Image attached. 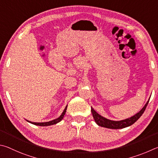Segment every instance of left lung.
I'll return each instance as SVG.
<instances>
[{"instance_id": "obj_1", "label": "left lung", "mask_w": 158, "mask_h": 158, "mask_svg": "<svg viewBox=\"0 0 158 158\" xmlns=\"http://www.w3.org/2000/svg\"><path fill=\"white\" fill-rule=\"evenodd\" d=\"M148 102H149V99L148 101L146 102L145 106L142 107V109L139 112H137L136 114H135L131 117L126 118V119H123V120H121V121H113V120H110V119H108V118H105L103 117V116L98 114V113L93 109L92 107H91V111H92L93 117L94 118L95 122L99 126L104 127V128H110V129H121V128H126V127L131 126L135 122H136V121L140 118L141 116L142 115L143 112L145 111Z\"/></svg>"}]
</instances>
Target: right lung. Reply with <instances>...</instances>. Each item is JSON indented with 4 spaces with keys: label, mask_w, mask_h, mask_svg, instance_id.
<instances>
[{
    "label": "right lung",
    "mask_w": 158,
    "mask_h": 158,
    "mask_svg": "<svg viewBox=\"0 0 158 158\" xmlns=\"http://www.w3.org/2000/svg\"><path fill=\"white\" fill-rule=\"evenodd\" d=\"M66 109H67V106L65 107L64 110L63 112L62 113V114H61L59 117L55 118L54 120H52V121H48V122H42V123H37V122H32V121H30L28 120H26L27 122H29L32 124H34V125L36 126H51V125H54V124H56L57 123L60 122L62 120V118H64V116L65 113L66 112Z\"/></svg>",
    "instance_id": "add662e5"
}]
</instances>
